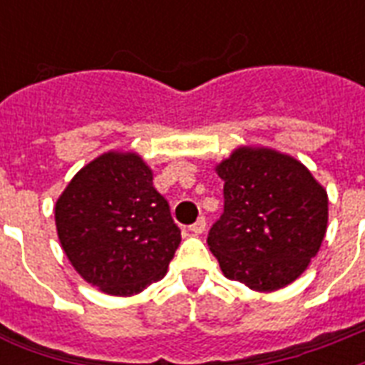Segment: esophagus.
Returning a JSON list of instances; mask_svg holds the SVG:
<instances>
[{
	"mask_svg": "<svg viewBox=\"0 0 365 365\" xmlns=\"http://www.w3.org/2000/svg\"><path fill=\"white\" fill-rule=\"evenodd\" d=\"M206 229V220L205 217H199V220H197V222L193 223V225H189V231H191V233H195V235H200L202 233V231H205Z\"/></svg>",
	"mask_w": 365,
	"mask_h": 365,
	"instance_id": "34e87169",
	"label": "esophagus"
}]
</instances>
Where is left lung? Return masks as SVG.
<instances>
[{"label": "left lung", "mask_w": 365, "mask_h": 365, "mask_svg": "<svg viewBox=\"0 0 365 365\" xmlns=\"http://www.w3.org/2000/svg\"><path fill=\"white\" fill-rule=\"evenodd\" d=\"M216 172L223 214L206 242L223 274L255 292L294 282L326 235V189L299 160L267 148L235 149Z\"/></svg>", "instance_id": "1"}]
</instances>
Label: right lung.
<instances>
[{
	"instance_id": "obj_1",
	"label": "right lung",
	"mask_w": 365,
	"mask_h": 365,
	"mask_svg": "<svg viewBox=\"0 0 365 365\" xmlns=\"http://www.w3.org/2000/svg\"><path fill=\"white\" fill-rule=\"evenodd\" d=\"M54 220L73 269L110 295H134L160 280L182 240L136 153L110 151L83 166L56 200Z\"/></svg>"
}]
</instances>
